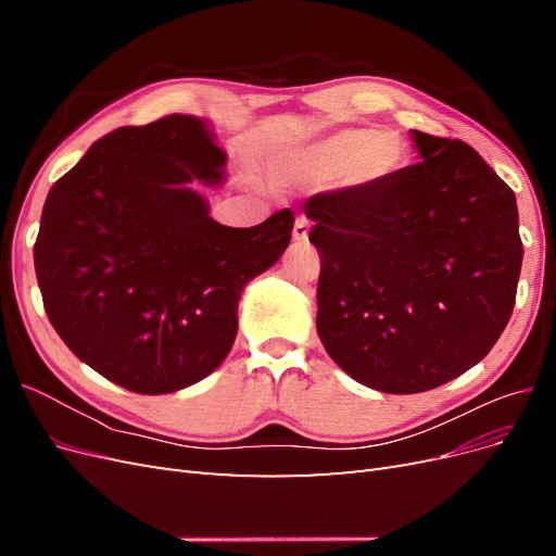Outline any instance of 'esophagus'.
I'll list each match as a JSON object with an SVG mask.
<instances>
[{
	"mask_svg": "<svg viewBox=\"0 0 556 556\" xmlns=\"http://www.w3.org/2000/svg\"><path fill=\"white\" fill-rule=\"evenodd\" d=\"M292 239H294L296 243H304V241L308 239V220H306V217H296Z\"/></svg>",
	"mask_w": 556,
	"mask_h": 556,
	"instance_id": "34e87169",
	"label": "esophagus"
}]
</instances>
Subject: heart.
I'll use <instances>...</instances> for the list:
<instances>
[{
    "label": "heart",
    "instance_id": "obj_1",
    "mask_svg": "<svg viewBox=\"0 0 556 556\" xmlns=\"http://www.w3.org/2000/svg\"><path fill=\"white\" fill-rule=\"evenodd\" d=\"M406 141L396 131L341 129L282 160L285 178L327 182L345 176L355 185L392 180L406 162Z\"/></svg>",
    "mask_w": 556,
    "mask_h": 556
}]
</instances>
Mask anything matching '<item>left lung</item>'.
Returning a JSON list of instances; mask_svg holds the SVG:
<instances>
[{"label": "left lung", "mask_w": 556, "mask_h": 556, "mask_svg": "<svg viewBox=\"0 0 556 556\" xmlns=\"http://www.w3.org/2000/svg\"><path fill=\"white\" fill-rule=\"evenodd\" d=\"M419 162L392 180L306 201L317 336L384 394L450 382L494 348L521 268L515 192L473 148L413 129Z\"/></svg>", "instance_id": "8db88e82"}]
</instances>
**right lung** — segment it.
Listing matches in <instances>:
<instances>
[{
    "label": "right lung",
    "instance_id": "right-lung-1",
    "mask_svg": "<svg viewBox=\"0 0 556 556\" xmlns=\"http://www.w3.org/2000/svg\"><path fill=\"white\" fill-rule=\"evenodd\" d=\"M227 155L204 117L172 113L90 146L50 188L35 243L43 308L99 376L169 394L213 374L239 329L245 285L290 245L294 213L225 227L192 180L217 185Z\"/></svg>",
    "mask_w": 556,
    "mask_h": 556
}]
</instances>
